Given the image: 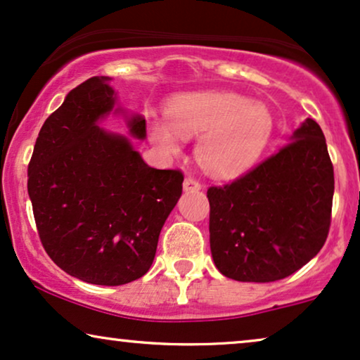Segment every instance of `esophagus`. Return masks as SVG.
Wrapping results in <instances>:
<instances>
[{
    "instance_id": "1",
    "label": "esophagus",
    "mask_w": 360,
    "mask_h": 360,
    "mask_svg": "<svg viewBox=\"0 0 360 360\" xmlns=\"http://www.w3.org/2000/svg\"><path fill=\"white\" fill-rule=\"evenodd\" d=\"M183 188H184L186 193H193V191H199L200 188H202V186H200L199 181L194 179V177H186Z\"/></svg>"
}]
</instances>
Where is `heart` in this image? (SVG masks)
Wrapping results in <instances>:
<instances>
[{"instance_id":"heart-1","label":"heart","mask_w":360,"mask_h":360,"mask_svg":"<svg viewBox=\"0 0 360 360\" xmlns=\"http://www.w3.org/2000/svg\"><path fill=\"white\" fill-rule=\"evenodd\" d=\"M273 131L268 108L229 92L184 94L172 100L166 120L151 123V141L166 155H179L181 138L200 136L195 158L217 177L240 174L266 148Z\"/></svg>"}]
</instances>
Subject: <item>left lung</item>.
I'll use <instances>...</instances> for the list:
<instances>
[{"mask_svg": "<svg viewBox=\"0 0 360 360\" xmlns=\"http://www.w3.org/2000/svg\"><path fill=\"white\" fill-rule=\"evenodd\" d=\"M334 169L313 118L288 145L245 176L207 191L210 252L237 281L268 283L293 275L318 255L329 233Z\"/></svg>", "mask_w": 360, "mask_h": 360, "instance_id": "left-lung-1", "label": "left lung"}]
</instances>
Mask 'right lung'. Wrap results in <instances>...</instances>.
Listing matches in <instances>:
<instances>
[{"instance_id": "add662e5", "label": "right lung", "mask_w": 360, "mask_h": 360, "mask_svg": "<svg viewBox=\"0 0 360 360\" xmlns=\"http://www.w3.org/2000/svg\"><path fill=\"white\" fill-rule=\"evenodd\" d=\"M110 80H85L46 120L27 167V193L52 262L87 283L118 286L150 270L184 177L150 167L130 138L98 127L122 113L130 135L146 138V120L117 107Z\"/></svg>"}]
</instances>
